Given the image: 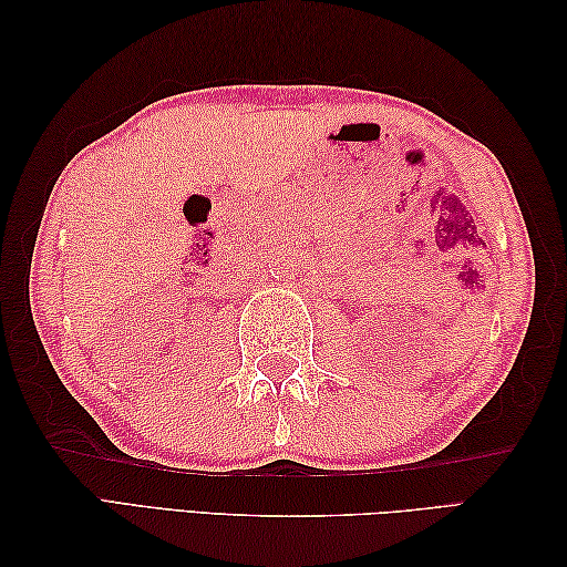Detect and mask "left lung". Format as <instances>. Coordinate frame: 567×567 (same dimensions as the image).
<instances>
[{"mask_svg": "<svg viewBox=\"0 0 567 567\" xmlns=\"http://www.w3.org/2000/svg\"><path fill=\"white\" fill-rule=\"evenodd\" d=\"M483 246H485V244H483Z\"/></svg>", "mask_w": 567, "mask_h": 567, "instance_id": "left-lung-1", "label": "left lung"}]
</instances>
